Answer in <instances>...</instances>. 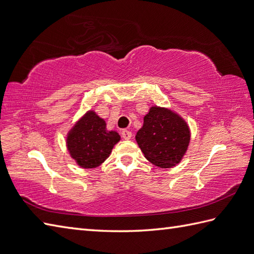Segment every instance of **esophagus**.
I'll list each match as a JSON object with an SVG mask.
<instances>
[{"instance_id": "esophagus-1", "label": "esophagus", "mask_w": 254, "mask_h": 254, "mask_svg": "<svg viewBox=\"0 0 254 254\" xmlns=\"http://www.w3.org/2000/svg\"><path fill=\"white\" fill-rule=\"evenodd\" d=\"M121 134H122V137L125 138V139H129V138L132 137V133L129 132V131H127V129H123Z\"/></svg>"}]
</instances>
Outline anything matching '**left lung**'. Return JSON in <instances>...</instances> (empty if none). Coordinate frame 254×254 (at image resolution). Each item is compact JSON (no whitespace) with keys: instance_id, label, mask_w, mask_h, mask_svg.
I'll return each instance as SVG.
<instances>
[{"instance_id":"1","label":"left lung","mask_w":254,"mask_h":254,"mask_svg":"<svg viewBox=\"0 0 254 254\" xmlns=\"http://www.w3.org/2000/svg\"><path fill=\"white\" fill-rule=\"evenodd\" d=\"M135 138L147 160L159 168L168 169L180 163L184 157L190 131L181 116L155 106L144 117V125Z\"/></svg>"}]
</instances>
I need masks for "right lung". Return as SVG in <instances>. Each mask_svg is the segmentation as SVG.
<instances>
[{
  "label": "right lung",
  "instance_id": "obj_1",
  "mask_svg": "<svg viewBox=\"0 0 254 254\" xmlns=\"http://www.w3.org/2000/svg\"><path fill=\"white\" fill-rule=\"evenodd\" d=\"M119 140L120 135L107 131L105 120L90 110L69 131L67 148L78 166L94 169L109 157Z\"/></svg>",
  "mask_w": 254,
  "mask_h": 254
}]
</instances>
